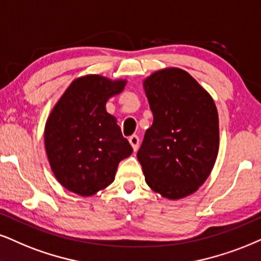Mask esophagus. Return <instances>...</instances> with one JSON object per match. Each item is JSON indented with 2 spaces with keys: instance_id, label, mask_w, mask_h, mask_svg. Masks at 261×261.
<instances>
[{
  "instance_id": "1",
  "label": "esophagus",
  "mask_w": 261,
  "mask_h": 261,
  "mask_svg": "<svg viewBox=\"0 0 261 261\" xmlns=\"http://www.w3.org/2000/svg\"><path fill=\"white\" fill-rule=\"evenodd\" d=\"M139 141H140V139H139V137H138V136L129 137V143H130V145L133 146L134 151H137L138 147H139Z\"/></svg>"
}]
</instances>
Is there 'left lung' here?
Segmentation results:
<instances>
[{"mask_svg": "<svg viewBox=\"0 0 261 261\" xmlns=\"http://www.w3.org/2000/svg\"><path fill=\"white\" fill-rule=\"evenodd\" d=\"M152 125L137 157L146 184L166 198L189 196L205 181L219 150V118L212 96L181 69L144 82Z\"/></svg>", "mask_w": 261, "mask_h": 261, "instance_id": "obj_1", "label": "left lung"}]
</instances>
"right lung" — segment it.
I'll return each instance as SVG.
<instances>
[{
  "instance_id": "add662e5",
  "label": "right lung",
  "mask_w": 261,
  "mask_h": 261,
  "mask_svg": "<svg viewBox=\"0 0 261 261\" xmlns=\"http://www.w3.org/2000/svg\"><path fill=\"white\" fill-rule=\"evenodd\" d=\"M125 81L89 75L73 81L54 106L44 129L48 161L58 181L69 191L92 196L115 180L118 163L133 147L106 112L110 96Z\"/></svg>"
}]
</instances>
